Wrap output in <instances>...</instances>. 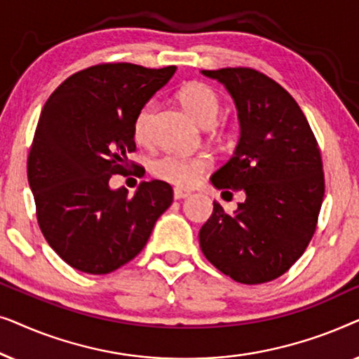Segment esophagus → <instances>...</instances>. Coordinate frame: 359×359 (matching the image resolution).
Listing matches in <instances>:
<instances>
[{"mask_svg": "<svg viewBox=\"0 0 359 359\" xmlns=\"http://www.w3.org/2000/svg\"><path fill=\"white\" fill-rule=\"evenodd\" d=\"M173 196H175V199H186V198H189V196H191V191L181 189V188H175L173 189Z\"/></svg>", "mask_w": 359, "mask_h": 359, "instance_id": "obj_1", "label": "esophagus"}]
</instances>
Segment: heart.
Listing matches in <instances>:
<instances>
[{"label": "heart", "mask_w": 359, "mask_h": 359, "mask_svg": "<svg viewBox=\"0 0 359 359\" xmlns=\"http://www.w3.org/2000/svg\"><path fill=\"white\" fill-rule=\"evenodd\" d=\"M178 101L183 104L189 116L198 122L201 127L209 129L219 119L222 101L214 88L204 83H189L178 93ZM154 117V104H145L137 114L134 121V139L139 144H147L150 139V122ZM210 161L204 155H176L166 154L154 160L151 173L156 178L176 186H193L199 176L209 168Z\"/></svg>", "instance_id": "1"}]
</instances>
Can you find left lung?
Instances as JSON below:
<instances>
[{"instance_id": "obj_1", "label": "left lung", "mask_w": 359, "mask_h": 359, "mask_svg": "<svg viewBox=\"0 0 359 359\" xmlns=\"http://www.w3.org/2000/svg\"><path fill=\"white\" fill-rule=\"evenodd\" d=\"M232 96L240 139L210 176L217 189L242 191L233 214L219 203L199 232L204 257L242 284L273 281L301 258L320 212L325 183L311 126L281 85L252 68L203 70Z\"/></svg>"}]
</instances>
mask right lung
Instances as JSON below:
<instances>
[{"instance_id": "obj_1", "label": "right lung", "mask_w": 359, "mask_h": 359, "mask_svg": "<svg viewBox=\"0 0 359 359\" xmlns=\"http://www.w3.org/2000/svg\"><path fill=\"white\" fill-rule=\"evenodd\" d=\"M175 72L132 63L90 67L67 78L43 106L27 180L43 237L78 271L107 274L129 263L173 203L165 181H142L129 198L109 180L127 173L135 117Z\"/></svg>"}]
</instances>
